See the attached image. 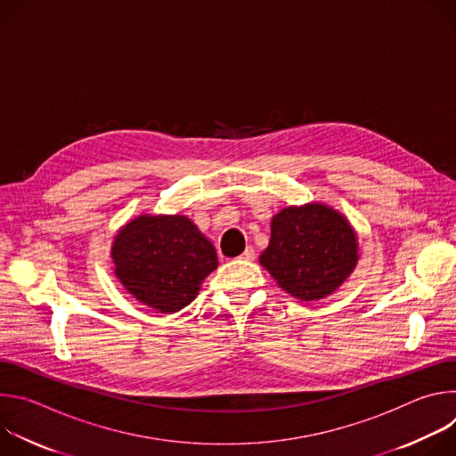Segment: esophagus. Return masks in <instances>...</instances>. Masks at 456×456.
<instances>
[{"label":"esophagus","mask_w":456,"mask_h":456,"mask_svg":"<svg viewBox=\"0 0 456 456\" xmlns=\"http://www.w3.org/2000/svg\"><path fill=\"white\" fill-rule=\"evenodd\" d=\"M254 256H256L254 248H252V247H247V248L243 250V254H241V259H245V262H252Z\"/></svg>","instance_id":"esophagus-1"}]
</instances>
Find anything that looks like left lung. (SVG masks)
<instances>
[{
  "label": "left lung",
  "mask_w": 456,
  "mask_h": 456,
  "mask_svg": "<svg viewBox=\"0 0 456 456\" xmlns=\"http://www.w3.org/2000/svg\"><path fill=\"white\" fill-rule=\"evenodd\" d=\"M357 236L348 220L322 204L287 208L271 222L259 256L278 285L301 301L332 294L357 265Z\"/></svg>",
  "instance_id": "left-lung-1"
}]
</instances>
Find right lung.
Returning a JSON list of instances; mask_svg holds the SVG:
<instances>
[{
	"instance_id": "obj_1",
	"label": "right lung",
	"mask_w": 456,
	"mask_h": 456,
	"mask_svg": "<svg viewBox=\"0 0 456 456\" xmlns=\"http://www.w3.org/2000/svg\"><path fill=\"white\" fill-rule=\"evenodd\" d=\"M111 257L124 289L164 314L187 306L218 267L213 243L182 215L137 216L117 232Z\"/></svg>"
}]
</instances>
